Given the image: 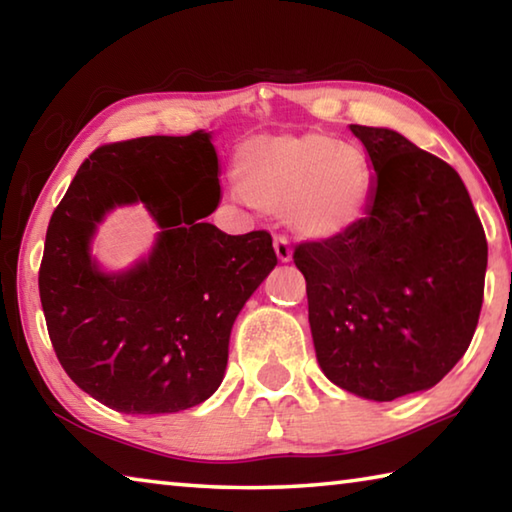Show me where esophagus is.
I'll return each mask as SVG.
<instances>
[{
  "label": "esophagus",
  "instance_id": "obj_1",
  "mask_svg": "<svg viewBox=\"0 0 512 512\" xmlns=\"http://www.w3.org/2000/svg\"><path fill=\"white\" fill-rule=\"evenodd\" d=\"M273 248H275V255H277V259H280L282 264L291 262L293 250H291V244L287 241V237H275V239H273Z\"/></svg>",
  "mask_w": 512,
  "mask_h": 512
}]
</instances>
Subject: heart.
I'll return each mask as SVG.
<instances>
[{
  "mask_svg": "<svg viewBox=\"0 0 512 512\" xmlns=\"http://www.w3.org/2000/svg\"><path fill=\"white\" fill-rule=\"evenodd\" d=\"M237 194L305 239H336L366 219L375 189L368 155L357 144L305 131L250 137L232 167Z\"/></svg>",
  "mask_w": 512,
  "mask_h": 512,
  "instance_id": "heart-1",
  "label": "heart"
}]
</instances>
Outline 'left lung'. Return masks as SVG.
<instances>
[{"label":"left lung","instance_id":"obj_1","mask_svg":"<svg viewBox=\"0 0 512 512\" xmlns=\"http://www.w3.org/2000/svg\"><path fill=\"white\" fill-rule=\"evenodd\" d=\"M375 189L352 232L300 244L320 370L363 400L436 386L470 345L488 244L458 173L391 128L352 124Z\"/></svg>","mask_w":512,"mask_h":512}]
</instances>
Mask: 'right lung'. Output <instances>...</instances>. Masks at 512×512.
Masks as SVG:
<instances>
[{"instance_id":"add662e5","label":"right lung","mask_w":512,"mask_h":512,"mask_svg":"<svg viewBox=\"0 0 512 512\" xmlns=\"http://www.w3.org/2000/svg\"><path fill=\"white\" fill-rule=\"evenodd\" d=\"M212 133L99 146L51 214L40 302L76 386L133 415L178 413L221 386L232 325L277 264L264 230L225 235ZM144 204L161 232L149 256L106 272L91 255L102 219Z\"/></svg>"}]
</instances>
